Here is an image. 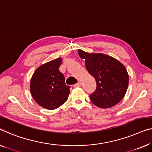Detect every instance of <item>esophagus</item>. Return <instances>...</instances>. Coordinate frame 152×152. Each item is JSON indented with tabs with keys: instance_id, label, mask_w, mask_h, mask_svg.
Returning a JSON list of instances; mask_svg holds the SVG:
<instances>
[{
	"instance_id": "1",
	"label": "esophagus",
	"mask_w": 152,
	"mask_h": 152,
	"mask_svg": "<svg viewBox=\"0 0 152 152\" xmlns=\"http://www.w3.org/2000/svg\"><path fill=\"white\" fill-rule=\"evenodd\" d=\"M80 86H81V83L80 82H78V83H77L76 84H75V85H74V87H80Z\"/></svg>"
}]
</instances>
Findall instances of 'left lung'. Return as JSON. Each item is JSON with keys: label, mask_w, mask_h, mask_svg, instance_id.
I'll return each mask as SVG.
<instances>
[{"label": "left lung", "mask_w": 152, "mask_h": 152, "mask_svg": "<svg viewBox=\"0 0 152 152\" xmlns=\"http://www.w3.org/2000/svg\"><path fill=\"white\" fill-rule=\"evenodd\" d=\"M78 54L85 60L86 68L96 82V91L90 94L91 102L102 108L119 103L125 96L129 82L124 65L104 54H90L78 50Z\"/></svg>", "instance_id": "8db88e82"}]
</instances>
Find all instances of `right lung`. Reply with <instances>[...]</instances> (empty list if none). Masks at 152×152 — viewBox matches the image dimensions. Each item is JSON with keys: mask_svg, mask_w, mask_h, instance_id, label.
<instances>
[{"mask_svg": "<svg viewBox=\"0 0 152 152\" xmlns=\"http://www.w3.org/2000/svg\"><path fill=\"white\" fill-rule=\"evenodd\" d=\"M62 58H58L42 65L34 72L31 80V92L36 102L53 110L67 101L70 90L65 85L63 74L58 69Z\"/></svg>", "mask_w": 152, "mask_h": 152, "instance_id": "right-lung-1", "label": "right lung"}]
</instances>
